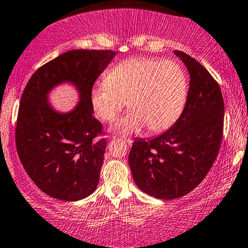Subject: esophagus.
Returning <instances> with one entry per match:
<instances>
[{
    "instance_id": "obj_1",
    "label": "esophagus",
    "mask_w": 248,
    "mask_h": 248,
    "mask_svg": "<svg viewBox=\"0 0 248 248\" xmlns=\"http://www.w3.org/2000/svg\"><path fill=\"white\" fill-rule=\"evenodd\" d=\"M121 140H124V142L126 144H128V145H131V143H133V140H129V139H121Z\"/></svg>"
}]
</instances>
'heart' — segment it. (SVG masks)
<instances>
[{"label": "heart", "mask_w": 248, "mask_h": 248, "mask_svg": "<svg viewBox=\"0 0 248 248\" xmlns=\"http://www.w3.org/2000/svg\"><path fill=\"white\" fill-rule=\"evenodd\" d=\"M189 80L182 65L174 61L134 57L108 71L105 81L90 92V105L97 118L112 122L127 102L130 111L115 124L122 134L153 133L171 127L186 106Z\"/></svg>", "instance_id": "b5f03b06"}]
</instances>
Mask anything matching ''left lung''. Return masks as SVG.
Masks as SVG:
<instances>
[{
  "label": "left lung",
  "mask_w": 248,
  "mask_h": 248,
  "mask_svg": "<svg viewBox=\"0 0 248 248\" xmlns=\"http://www.w3.org/2000/svg\"><path fill=\"white\" fill-rule=\"evenodd\" d=\"M174 54L190 74V87L177 121L155 139H136L129 167L136 186L158 199L191 192L214 164L223 135L224 103L220 87L200 62L184 52Z\"/></svg>",
  "instance_id": "1"
}]
</instances>
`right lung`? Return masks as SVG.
Masks as SVG:
<instances>
[{
    "label": "right lung",
    "mask_w": 248,
    "mask_h": 248,
    "mask_svg": "<svg viewBox=\"0 0 248 248\" xmlns=\"http://www.w3.org/2000/svg\"><path fill=\"white\" fill-rule=\"evenodd\" d=\"M117 52L70 50L32 75L21 96L16 145L25 170L35 186L58 200L78 202L96 190L106 142L95 140L102 124L93 118L90 92ZM70 84L79 102L67 112L55 109L49 93Z\"/></svg>",
    "instance_id": "add662e5"
}]
</instances>
